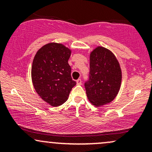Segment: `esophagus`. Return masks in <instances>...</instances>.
Instances as JSON below:
<instances>
[{"instance_id": "esophagus-1", "label": "esophagus", "mask_w": 152, "mask_h": 152, "mask_svg": "<svg viewBox=\"0 0 152 152\" xmlns=\"http://www.w3.org/2000/svg\"><path fill=\"white\" fill-rule=\"evenodd\" d=\"M76 83H77V85H81L82 83V81L81 78H78V79L76 81Z\"/></svg>"}]
</instances>
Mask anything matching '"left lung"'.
<instances>
[{
	"instance_id": "1",
	"label": "left lung",
	"mask_w": 152,
	"mask_h": 152,
	"mask_svg": "<svg viewBox=\"0 0 152 152\" xmlns=\"http://www.w3.org/2000/svg\"><path fill=\"white\" fill-rule=\"evenodd\" d=\"M121 71L115 56L103 47L90 55V71L84 86L88 100L96 106L112 102L119 91Z\"/></svg>"
}]
</instances>
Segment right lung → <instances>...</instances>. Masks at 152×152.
<instances>
[{
  "mask_svg": "<svg viewBox=\"0 0 152 152\" xmlns=\"http://www.w3.org/2000/svg\"><path fill=\"white\" fill-rule=\"evenodd\" d=\"M70 56L71 50L64 45L51 43L40 48L34 57L31 69L34 88L43 101L53 106L66 102L76 84L68 63Z\"/></svg>",
  "mask_w": 152,
  "mask_h": 152,
  "instance_id": "obj_1",
  "label": "right lung"
}]
</instances>
